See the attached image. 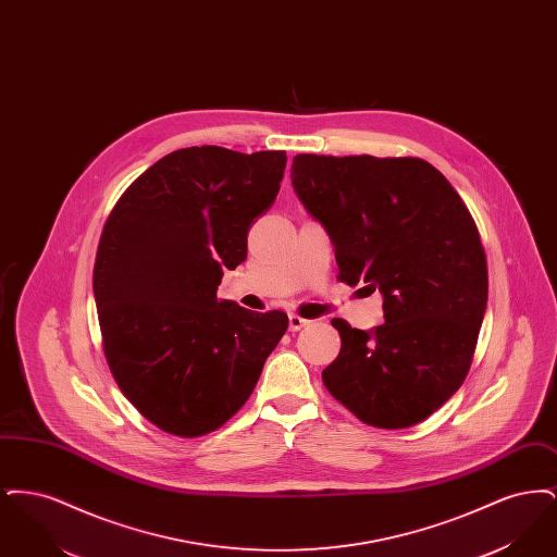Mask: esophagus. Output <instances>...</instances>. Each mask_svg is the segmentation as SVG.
<instances>
[{"label":"esophagus","instance_id":"esophagus-1","mask_svg":"<svg viewBox=\"0 0 557 557\" xmlns=\"http://www.w3.org/2000/svg\"><path fill=\"white\" fill-rule=\"evenodd\" d=\"M288 323H290L292 332H298V330H302V327L309 325V319H302L300 315H296V313H290V315H288Z\"/></svg>","mask_w":557,"mask_h":557}]
</instances>
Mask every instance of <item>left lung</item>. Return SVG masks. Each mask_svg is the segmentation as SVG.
Returning <instances> with one entry per match:
<instances>
[{
  "instance_id": "left-lung-1",
  "label": "left lung",
  "mask_w": 557,
  "mask_h": 557,
  "mask_svg": "<svg viewBox=\"0 0 557 557\" xmlns=\"http://www.w3.org/2000/svg\"><path fill=\"white\" fill-rule=\"evenodd\" d=\"M292 186L334 244L338 280L384 296V323L332 319L341 352L321 377L361 422H424L463 384L486 311L476 223L445 175L413 157L296 154Z\"/></svg>"
}]
</instances>
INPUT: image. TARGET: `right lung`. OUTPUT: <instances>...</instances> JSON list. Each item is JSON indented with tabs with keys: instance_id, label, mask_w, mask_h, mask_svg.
I'll return each instance as SVG.
<instances>
[{
	"instance_id": "add662e5",
	"label": "right lung",
	"mask_w": 557,
	"mask_h": 557,
	"mask_svg": "<svg viewBox=\"0 0 557 557\" xmlns=\"http://www.w3.org/2000/svg\"><path fill=\"white\" fill-rule=\"evenodd\" d=\"M284 169V150L182 148L108 214L94 265L108 368L169 434L205 436L236 416L288 330L284 311L216 298L223 267L246 261L248 230L273 205Z\"/></svg>"
}]
</instances>
